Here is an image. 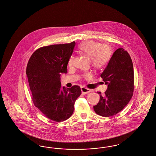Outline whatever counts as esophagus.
I'll use <instances>...</instances> for the list:
<instances>
[{
  "label": "esophagus",
  "mask_w": 156,
  "mask_h": 156,
  "mask_svg": "<svg viewBox=\"0 0 156 156\" xmlns=\"http://www.w3.org/2000/svg\"><path fill=\"white\" fill-rule=\"evenodd\" d=\"M81 91H82V93L83 94H86L87 93H90V92L91 91V90H90L89 89H87V88H86V87H83L81 88Z\"/></svg>",
  "instance_id": "obj_1"
}]
</instances>
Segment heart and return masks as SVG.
Segmentation results:
<instances>
[{
    "label": "heart",
    "mask_w": 156,
    "mask_h": 156,
    "mask_svg": "<svg viewBox=\"0 0 156 156\" xmlns=\"http://www.w3.org/2000/svg\"><path fill=\"white\" fill-rule=\"evenodd\" d=\"M78 49L90 58L91 66L96 69L100 70L105 67L111 58V49L106 45L94 40H86L78 46ZM73 62V56H71L69 65L71 66ZM86 77H90V73L85 74Z\"/></svg>",
    "instance_id": "b5f03b06"
}]
</instances>
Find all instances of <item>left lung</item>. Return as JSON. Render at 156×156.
Here are the masks:
<instances>
[{"label":"left lung","instance_id":"1","mask_svg":"<svg viewBox=\"0 0 156 156\" xmlns=\"http://www.w3.org/2000/svg\"><path fill=\"white\" fill-rule=\"evenodd\" d=\"M107 85V90L93 108L98 115L109 117L116 115L125 107L133 95L134 69L129 53L123 48L116 49L107 66L101 74Z\"/></svg>","mask_w":156,"mask_h":156}]
</instances>
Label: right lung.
<instances>
[{"label":"right lung","instance_id":"1","mask_svg":"<svg viewBox=\"0 0 156 156\" xmlns=\"http://www.w3.org/2000/svg\"><path fill=\"white\" fill-rule=\"evenodd\" d=\"M75 43L43 47L33 53L26 73L35 107L54 122H63L74 112V103L81 94L80 87H62L60 75L67 73V64Z\"/></svg>","mask_w":156,"mask_h":156}]
</instances>
